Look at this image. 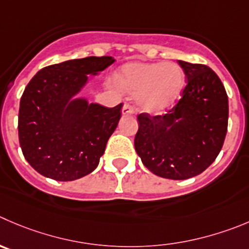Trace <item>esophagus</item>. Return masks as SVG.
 I'll list each match as a JSON object with an SVG mask.
<instances>
[{
  "label": "esophagus",
  "instance_id": "1",
  "mask_svg": "<svg viewBox=\"0 0 249 249\" xmlns=\"http://www.w3.org/2000/svg\"><path fill=\"white\" fill-rule=\"evenodd\" d=\"M133 113V108H132V106L127 105V104H124L122 107V115L123 116H129Z\"/></svg>",
  "mask_w": 249,
  "mask_h": 249
}]
</instances>
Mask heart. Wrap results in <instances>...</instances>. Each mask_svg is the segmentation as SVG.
Listing matches in <instances>:
<instances>
[{"instance_id": "obj_1", "label": "heart", "mask_w": 249, "mask_h": 249, "mask_svg": "<svg viewBox=\"0 0 249 249\" xmlns=\"http://www.w3.org/2000/svg\"><path fill=\"white\" fill-rule=\"evenodd\" d=\"M116 83L126 93H137V103L149 113L167 110L183 89L184 75L174 62L124 63L115 74Z\"/></svg>"}]
</instances>
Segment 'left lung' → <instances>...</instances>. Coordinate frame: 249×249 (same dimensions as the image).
I'll return each instance as SVG.
<instances>
[{
  "label": "left lung",
  "mask_w": 249,
  "mask_h": 249,
  "mask_svg": "<svg viewBox=\"0 0 249 249\" xmlns=\"http://www.w3.org/2000/svg\"><path fill=\"white\" fill-rule=\"evenodd\" d=\"M187 85L164 116H138L134 148L144 166L169 179L202 174L219 155L227 132L229 99L216 73L205 65L178 61Z\"/></svg>",
  "instance_id": "8db88e82"
}]
</instances>
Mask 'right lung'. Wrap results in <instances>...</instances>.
<instances>
[{
	"mask_svg": "<svg viewBox=\"0 0 249 249\" xmlns=\"http://www.w3.org/2000/svg\"><path fill=\"white\" fill-rule=\"evenodd\" d=\"M115 58H78L42 68L20 99L18 136L23 155L40 175L74 181L93 172L118 124L122 104L105 107L77 98Z\"/></svg>",
	"mask_w": 249,
	"mask_h": 249,
	"instance_id": "obj_1",
	"label": "right lung"
}]
</instances>
